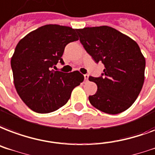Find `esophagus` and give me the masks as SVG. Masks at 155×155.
Listing matches in <instances>:
<instances>
[{
  "label": "esophagus",
  "mask_w": 155,
  "mask_h": 155,
  "mask_svg": "<svg viewBox=\"0 0 155 155\" xmlns=\"http://www.w3.org/2000/svg\"><path fill=\"white\" fill-rule=\"evenodd\" d=\"M84 80H88V75H87V74H85V75H84Z\"/></svg>",
  "instance_id": "34e87169"
}]
</instances>
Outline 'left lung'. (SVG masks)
<instances>
[{
    "label": "left lung",
    "instance_id": "1",
    "mask_svg": "<svg viewBox=\"0 0 155 155\" xmlns=\"http://www.w3.org/2000/svg\"><path fill=\"white\" fill-rule=\"evenodd\" d=\"M77 32L86 52L105 66L100 77L88 78L97 86L96 93L88 97L90 103L110 114L127 110L137 98L145 80L146 59L139 45L108 26L84 28Z\"/></svg>",
    "mask_w": 155,
    "mask_h": 155
}]
</instances>
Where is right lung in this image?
<instances>
[{
  "label": "right lung",
  "instance_id": "right-lung-1",
  "mask_svg": "<svg viewBox=\"0 0 155 155\" xmlns=\"http://www.w3.org/2000/svg\"><path fill=\"white\" fill-rule=\"evenodd\" d=\"M77 30L49 24L28 33L18 43L11 58L14 83L18 94L37 113L55 111L67 103L71 92L84 79L78 71H54L70 42L78 41Z\"/></svg>",
  "mask_w": 155,
  "mask_h": 155
}]
</instances>
